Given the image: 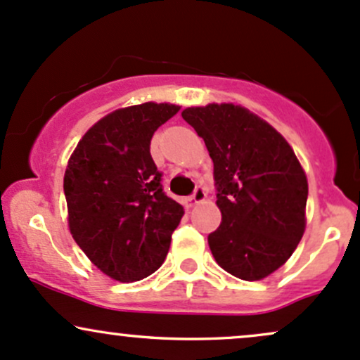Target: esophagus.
<instances>
[{"label": "esophagus", "mask_w": 360, "mask_h": 360, "mask_svg": "<svg viewBox=\"0 0 360 360\" xmlns=\"http://www.w3.org/2000/svg\"><path fill=\"white\" fill-rule=\"evenodd\" d=\"M204 199H205V188L202 187V185H197L195 191H193L192 195L188 197V199H187V204L191 205V207H192V205L200 204V202L204 200Z\"/></svg>", "instance_id": "obj_1"}]
</instances>
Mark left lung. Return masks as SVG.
<instances>
[{
    "label": "left lung",
    "mask_w": 360,
    "mask_h": 360,
    "mask_svg": "<svg viewBox=\"0 0 360 360\" xmlns=\"http://www.w3.org/2000/svg\"><path fill=\"white\" fill-rule=\"evenodd\" d=\"M214 163L219 228L207 236L226 272L260 281L288 262L304 233L308 180L292 148L243 107L211 103L181 112Z\"/></svg>",
    "instance_id": "obj_1"
}]
</instances>
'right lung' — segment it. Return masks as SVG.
<instances>
[{"instance_id":"right-lung-1","label":"right lung","mask_w":360,"mask_h":360,"mask_svg":"<svg viewBox=\"0 0 360 360\" xmlns=\"http://www.w3.org/2000/svg\"><path fill=\"white\" fill-rule=\"evenodd\" d=\"M180 107L143 103L120 108L79 141L64 175L75 241L119 282L151 276L167 258L184 207L167 195L151 158V137Z\"/></svg>"}]
</instances>
